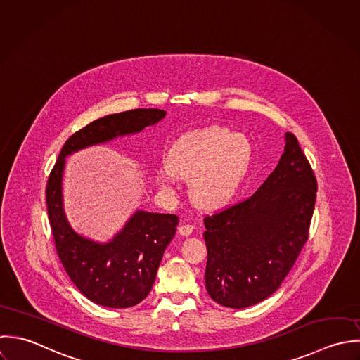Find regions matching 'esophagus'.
<instances>
[{"label": "esophagus", "mask_w": 360, "mask_h": 360, "mask_svg": "<svg viewBox=\"0 0 360 360\" xmlns=\"http://www.w3.org/2000/svg\"><path fill=\"white\" fill-rule=\"evenodd\" d=\"M193 231H194V226L193 225H180L179 226V233L181 235V236H190L191 233H193Z\"/></svg>", "instance_id": "esophagus-1"}]
</instances>
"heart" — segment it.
I'll return each mask as SVG.
<instances>
[{"mask_svg": "<svg viewBox=\"0 0 360 360\" xmlns=\"http://www.w3.org/2000/svg\"><path fill=\"white\" fill-rule=\"evenodd\" d=\"M252 143L225 127H210L181 136L169 150L158 181L173 190L174 177L190 179L193 201L204 208L226 204L238 193L252 162Z\"/></svg>", "mask_w": 360, "mask_h": 360, "instance_id": "obj_1", "label": "heart"}]
</instances>
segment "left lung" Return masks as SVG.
Instances as JSON below:
<instances>
[{
	"mask_svg": "<svg viewBox=\"0 0 360 360\" xmlns=\"http://www.w3.org/2000/svg\"><path fill=\"white\" fill-rule=\"evenodd\" d=\"M316 191L311 166L297 138L286 132L285 152L261 187L204 219L212 300L244 309L278 290L309 236Z\"/></svg>",
	"mask_w": 360,
	"mask_h": 360,
	"instance_id": "8db88e82",
	"label": "left lung"
}]
</instances>
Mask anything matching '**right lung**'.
Listing matches in <instances>:
<instances>
[{
	"instance_id": "add662e5",
	"label": "right lung",
	"mask_w": 360,
	"mask_h": 360,
	"mask_svg": "<svg viewBox=\"0 0 360 360\" xmlns=\"http://www.w3.org/2000/svg\"><path fill=\"white\" fill-rule=\"evenodd\" d=\"M165 116L166 112L159 109H135L92 121L67 139L50 173L46 200L58 257L79 292L96 304L125 309L149 295L163 252L176 235L179 218L136 210L109 241L79 235L64 211L65 158L89 146L138 134Z\"/></svg>"
}]
</instances>
